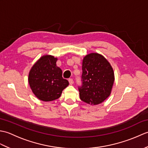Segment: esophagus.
<instances>
[{
    "instance_id": "esophagus-1",
    "label": "esophagus",
    "mask_w": 148,
    "mask_h": 148,
    "mask_svg": "<svg viewBox=\"0 0 148 148\" xmlns=\"http://www.w3.org/2000/svg\"><path fill=\"white\" fill-rule=\"evenodd\" d=\"M69 84H73V79H72V78H69Z\"/></svg>"
}]
</instances>
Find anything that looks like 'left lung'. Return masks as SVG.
Wrapping results in <instances>:
<instances>
[{
	"label": "left lung",
	"instance_id": "obj_1",
	"mask_svg": "<svg viewBox=\"0 0 148 148\" xmlns=\"http://www.w3.org/2000/svg\"><path fill=\"white\" fill-rule=\"evenodd\" d=\"M82 86L78 87L82 101L91 105L101 103L111 93L114 71L109 62L101 55L92 53L83 60Z\"/></svg>",
	"mask_w": 148,
	"mask_h": 148
}]
</instances>
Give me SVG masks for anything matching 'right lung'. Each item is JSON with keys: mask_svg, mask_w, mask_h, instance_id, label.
<instances>
[{"mask_svg": "<svg viewBox=\"0 0 148 148\" xmlns=\"http://www.w3.org/2000/svg\"><path fill=\"white\" fill-rule=\"evenodd\" d=\"M57 58L51 55L40 57L30 69L29 83L37 98L49 102L58 99L69 81L62 77V71L56 65Z\"/></svg>", "mask_w": 148, "mask_h": 148, "instance_id": "1", "label": "right lung"}]
</instances>
